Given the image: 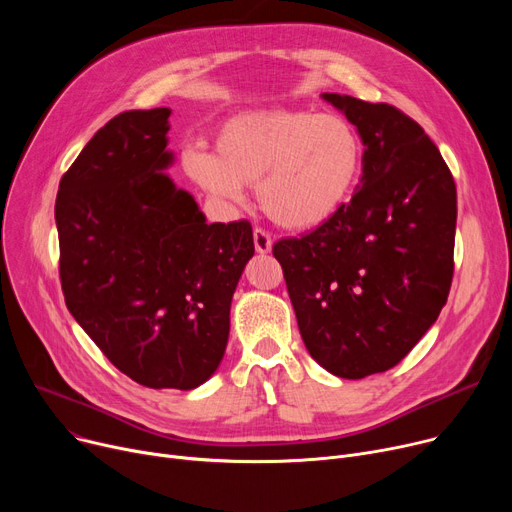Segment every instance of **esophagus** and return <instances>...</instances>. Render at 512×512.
<instances>
[{
	"mask_svg": "<svg viewBox=\"0 0 512 512\" xmlns=\"http://www.w3.org/2000/svg\"><path fill=\"white\" fill-rule=\"evenodd\" d=\"M253 240H255V251L257 253H270L272 251V236L267 234L263 228L253 230Z\"/></svg>",
	"mask_w": 512,
	"mask_h": 512,
	"instance_id": "1",
	"label": "esophagus"
}]
</instances>
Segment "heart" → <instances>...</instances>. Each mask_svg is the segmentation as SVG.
<instances>
[{
	"label": "heart",
	"mask_w": 512,
	"mask_h": 512,
	"mask_svg": "<svg viewBox=\"0 0 512 512\" xmlns=\"http://www.w3.org/2000/svg\"><path fill=\"white\" fill-rule=\"evenodd\" d=\"M361 157L359 134L342 116L261 110L226 120L213 155L186 153L184 170L205 193L232 203L255 184L267 218L303 230L326 222L351 195Z\"/></svg>",
	"instance_id": "obj_1"
}]
</instances>
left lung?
Returning <instances> with one entry per match:
<instances>
[{"label":"left lung","mask_w":512,"mask_h":512,"mask_svg":"<svg viewBox=\"0 0 512 512\" xmlns=\"http://www.w3.org/2000/svg\"><path fill=\"white\" fill-rule=\"evenodd\" d=\"M321 97L361 134V184L324 224L272 251L309 355L361 380L405 359L446 305L456 184L432 139L394 105Z\"/></svg>","instance_id":"8db88e82"}]
</instances>
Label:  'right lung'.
Instances as JSON below:
<instances>
[{
	"label": "right lung",
	"mask_w": 512,
	"mask_h": 512,
	"mask_svg": "<svg viewBox=\"0 0 512 512\" xmlns=\"http://www.w3.org/2000/svg\"><path fill=\"white\" fill-rule=\"evenodd\" d=\"M170 114H118L62 176L60 280L68 311L114 367L147 388L193 390L224 357L255 245L247 220L207 224L164 172Z\"/></svg>",
	"instance_id": "obj_1"
}]
</instances>
